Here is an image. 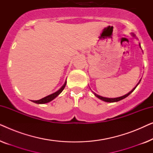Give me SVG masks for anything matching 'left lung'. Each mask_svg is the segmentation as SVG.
<instances>
[{"label":"left lung","instance_id":"left-lung-1","mask_svg":"<svg viewBox=\"0 0 153 153\" xmlns=\"http://www.w3.org/2000/svg\"><path fill=\"white\" fill-rule=\"evenodd\" d=\"M132 35H133L134 37H135V35H134V34H132ZM139 46H140V47H141V45H140V44H139ZM140 81H139V82L137 83V85H136L135 88H133L132 90H131V91L130 92H129V93H128L127 94H126V95H125L122 96V97H116V98H107V97H102V96H100V95H97V94H96V93H94V95H95L97 97L99 98V99L102 100H103V101H104V102H118V101H120V100H123V99H125V97H127V96H129V95H130V94H131V93H132V92H133L134 91L135 88H137V85L139 84Z\"/></svg>","mask_w":153,"mask_h":153}]
</instances>
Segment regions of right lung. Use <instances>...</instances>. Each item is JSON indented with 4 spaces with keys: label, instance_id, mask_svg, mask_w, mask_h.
I'll return each instance as SVG.
<instances>
[{
    "label": "right lung",
    "instance_id": "obj_1",
    "mask_svg": "<svg viewBox=\"0 0 153 153\" xmlns=\"http://www.w3.org/2000/svg\"><path fill=\"white\" fill-rule=\"evenodd\" d=\"M66 83H67V81H65V82L64 85H62V86L58 90V91H56V93H54L53 94H51V95L47 96V97L42 98V99L41 100H33V102H35V103L36 104H45V103H48V102H51L53 100V99H55V98L57 97L58 95H60V93H62V91H63V89L65 88V87L66 85Z\"/></svg>",
    "mask_w": 153,
    "mask_h": 153
}]
</instances>
